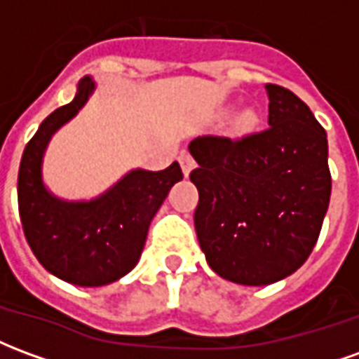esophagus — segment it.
<instances>
[{"instance_id": "obj_1", "label": "esophagus", "mask_w": 359, "mask_h": 359, "mask_svg": "<svg viewBox=\"0 0 359 359\" xmlns=\"http://www.w3.org/2000/svg\"><path fill=\"white\" fill-rule=\"evenodd\" d=\"M180 161V167H182V172H184V177H188L190 175V171L196 167V161L194 157L190 156V154H187V151H182L179 157Z\"/></svg>"}]
</instances>
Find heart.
Instances as JSON below:
<instances>
[{"label":"heart","instance_id":"b5f03b06","mask_svg":"<svg viewBox=\"0 0 359 359\" xmlns=\"http://www.w3.org/2000/svg\"><path fill=\"white\" fill-rule=\"evenodd\" d=\"M242 123H244V125H254V123H256V115H254V113H244V115H242Z\"/></svg>","mask_w":359,"mask_h":359}]
</instances>
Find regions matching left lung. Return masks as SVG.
Segmentation results:
<instances>
[{
  "mask_svg": "<svg viewBox=\"0 0 359 359\" xmlns=\"http://www.w3.org/2000/svg\"><path fill=\"white\" fill-rule=\"evenodd\" d=\"M269 128L244 138L200 136L190 180L194 226L219 277L264 286L292 275L316 246L331 200L327 133L290 90L267 84Z\"/></svg>",
  "mask_w": 359,
  "mask_h": 359,
  "instance_id": "left-lung-1",
  "label": "left lung"
}]
</instances>
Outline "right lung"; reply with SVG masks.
Listing matches in <instances>:
<instances>
[{
  "mask_svg": "<svg viewBox=\"0 0 359 359\" xmlns=\"http://www.w3.org/2000/svg\"><path fill=\"white\" fill-rule=\"evenodd\" d=\"M94 88L92 76H84L73 102L43 118L25 148L17 182L28 246L51 275L79 286L109 285L134 269L151 219L172 184L182 180L175 161L163 171L133 169L94 200L69 202L51 194L42 179L46 148L84 107Z\"/></svg>",
  "mask_w": 359,
  "mask_h": 359,
  "instance_id": "1",
  "label": "right lung"
}]
</instances>
